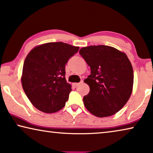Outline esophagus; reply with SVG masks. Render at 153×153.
Returning a JSON list of instances; mask_svg holds the SVG:
<instances>
[{
  "label": "esophagus",
  "mask_w": 153,
  "mask_h": 153,
  "mask_svg": "<svg viewBox=\"0 0 153 153\" xmlns=\"http://www.w3.org/2000/svg\"><path fill=\"white\" fill-rule=\"evenodd\" d=\"M82 82H83V81H82V82H80V83H74V84H73V86H74V87H76V86H79V84L82 83Z\"/></svg>",
  "instance_id": "1"
}]
</instances>
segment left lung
I'll return each mask as SVG.
<instances>
[{"label": "left lung", "mask_w": 153, "mask_h": 153, "mask_svg": "<svg viewBox=\"0 0 153 153\" xmlns=\"http://www.w3.org/2000/svg\"><path fill=\"white\" fill-rule=\"evenodd\" d=\"M79 54L91 67L84 79L90 92L84 96L86 108L97 117H107L121 110L132 93L133 67L125 53L108 45L82 48Z\"/></svg>", "instance_id": "obj_1"}]
</instances>
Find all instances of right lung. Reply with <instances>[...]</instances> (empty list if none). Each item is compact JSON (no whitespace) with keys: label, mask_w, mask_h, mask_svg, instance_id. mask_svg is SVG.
<instances>
[{"label":"right lung","mask_w":153,"mask_h":153,"mask_svg":"<svg viewBox=\"0 0 153 153\" xmlns=\"http://www.w3.org/2000/svg\"><path fill=\"white\" fill-rule=\"evenodd\" d=\"M79 47L62 42L37 46L24 60L22 85L31 103L45 113L65 105L71 86L65 79V65Z\"/></svg>","instance_id":"right-lung-1"}]
</instances>
